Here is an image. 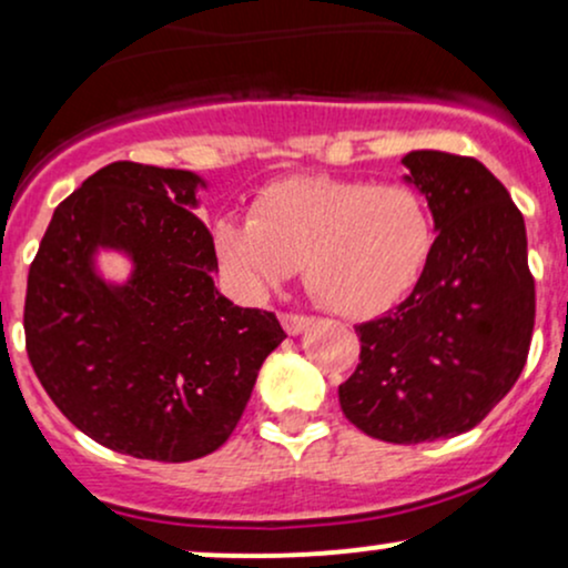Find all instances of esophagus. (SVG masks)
<instances>
[{
  "instance_id": "34e87169",
  "label": "esophagus",
  "mask_w": 568,
  "mask_h": 568,
  "mask_svg": "<svg viewBox=\"0 0 568 568\" xmlns=\"http://www.w3.org/2000/svg\"><path fill=\"white\" fill-rule=\"evenodd\" d=\"M280 323H283V328H285V334L288 336H298V334H304L306 328H310V317H304V315H288V312H285V315H280Z\"/></svg>"
}]
</instances>
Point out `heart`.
<instances>
[{
	"label": "heart",
	"instance_id": "obj_1",
	"mask_svg": "<svg viewBox=\"0 0 568 568\" xmlns=\"http://www.w3.org/2000/svg\"><path fill=\"white\" fill-rule=\"evenodd\" d=\"M433 243V216L414 186L331 175L275 181L253 200L251 219L216 224L221 262L245 291H275L304 262L306 288L344 317H374L400 302Z\"/></svg>",
	"mask_w": 568,
	"mask_h": 568
}]
</instances>
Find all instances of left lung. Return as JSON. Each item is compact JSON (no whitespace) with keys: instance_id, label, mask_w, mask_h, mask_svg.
Segmentation results:
<instances>
[{"instance_id":"1","label":"left lung","mask_w":568,"mask_h":568,"mask_svg":"<svg viewBox=\"0 0 568 568\" xmlns=\"http://www.w3.org/2000/svg\"><path fill=\"white\" fill-rule=\"evenodd\" d=\"M403 165L438 237L406 302L355 328L361 363L338 403L371 438L410 446L467 433L510 393L529 355L534 277L524 216L484 162L419 149Z\"/></svg>"}]
</instances>
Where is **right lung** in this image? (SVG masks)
Returning a JSON list of instances; mask_svg holds the SVG:
<instances>
[{"label":"right lung","instance_id":"1","mask_svg":"<svg viewBox=\"0 0 568 568\" xmlns=\"http://www.w3.org/2000/svg\"><path fill=\"white\" fill-rule=\"evenodd\" d=\"M192 171L112 162L55 207L26 288V352L61 414L112 452L192 462L224 446L285 338L213 285ZM122 252V284L97 270Z\"/></svg>","mask_w":568,"mask_h":568}]
</instances>
